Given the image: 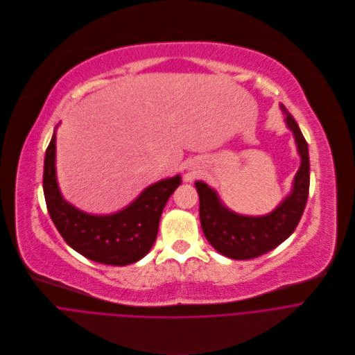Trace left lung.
Wrapping results in <instances>:
<instances>
[{
    "label": "left lung",
    "mask_w": 355,
    "mask_h": 355,
    "mask_svg": "<svg viewBox=\"0 0 355 355\" xmlns=\"http://www.w3.org/2000/svg\"><path fill=\"white\" fill-rule=\"evenodd\" d=\"M280 108L294 135L301 166L294 177L290 195L273 211L265 216L239 214L224 206L217 192L206 182H195L205 237L217 252L230 259H252L275 250L294 232L304 213L309 192L308 144L294 116L283 104Z\"/></svg>",
    "instance_id": "1"
}]
</instances>
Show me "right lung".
Listing matches in <instances>:
<instances>
[{
	"mask_svg": "<svg viewBox=\"0 0 355 355\" xmlns=\"http://www.w3.org/2000/svg\"><path fill=\"white\" fill-rule=\"evenodd\" d=\"M180 184V175L162 180L144 189L120 211L89 214L67 202L60 192L55 174V131L46 150L43 191L50 217L72 250L103 265H131L150 251L163 209Z\"/></svg>",
	"mask_w": 355,
	"mask_h": 355,
	"instance_id": "1",
	"label": "right lung"
}]
</instances>
